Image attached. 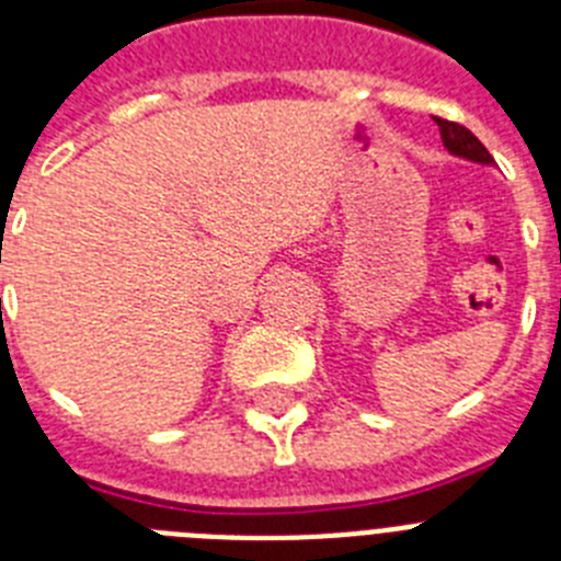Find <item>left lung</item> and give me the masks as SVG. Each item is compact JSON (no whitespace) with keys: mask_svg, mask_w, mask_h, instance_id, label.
Wrapping results in <instances>:
<instances>
[{"mask_svg":"<svg viewBox=\"0 0 561 561\" xmlns=\"http://www.w3.org/2000/svg\"><path fill=\"white\" fill-rule=\"evenodd\" d=\"M435 123H438L440 140H444V146H447L449 153L463 157V160L480 162V165H494L492 153L485 151L483 142H480L469 128L460 126V123L444 121V117H435Z\"/></svg>","mask_w":561,"mask_h":561,"instance_id":"1","label":"left lung"}]
</instances>
